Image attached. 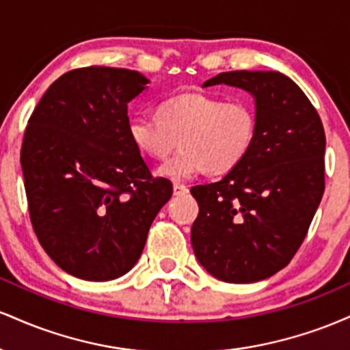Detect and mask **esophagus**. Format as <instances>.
<instances>
[{
	"label": "esophagus",
	"mask_w": 350,
	"mask_h": 350,
	"mask_svg": "<svg viewBox=\"0 0 350 350\" xmlns=\"http://www.w3.org/2000/svg\"><path fill=\"white\" fill-rule=\"evenodd\" d=\"M172 191H174V196H186L187 192H189V187L187 186H184V184H174V186H172Z\"/></svg>",
	"instance_id": "1"
}]
</instances>
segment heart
<instances>
[{
    "label": "heart",
    "instance_id": "obj_1",
    "mask_svg": "<svg viewBox=\"0 0 350 350\" xmlns=\"http://www.w3.org/2000/svg\"><path fill=\"white\" fill-rule=\"evenodd\" d=\"M255 113L243 102H224L199 92L171 97L159 105L158 116L135 115L128 135L143 154L164 159L180 144L158 174L184 183L202 172L226 174L247 158L255 139Z\"/></svg>",
    "mask_w": 350,
    "mask_h": 350
}]
</instances>
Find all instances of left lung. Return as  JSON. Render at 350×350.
<instances>
[{
    "mask_svg": "<svg viewBox=\"0 0 350 350\" xmlns=\"http://www.w3.org/2000/svg\"><path fill=\"white\" fill-rule=\"evenodd\" d=\"M242 88L255 100V139L235 170L194 186L191 243L199 263L227 283H255L286 267L324 192L326 136L316 108L275 70L222 72L202 87Z\"/></svg>",
    "mask_w": 350,
    "mask_h": 350,
    "instance_id": "8db88e82",
    "label": "left lung"
}]
</instances>
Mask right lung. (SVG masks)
<instances>
[{
	"instance_id": "add662e5",
	"label": "right lung",
	"mask_w": 350,
	"mask_h": 350,
	"mask_svg": "<svg viewBox=\"0 0 350 350\" xmlns=\"http://www.w3.org/2000/svg\"><path fill=\"white\" fill-rule=\"evenodd\" d=\"M136 70L64 74L34 108L21 148L29 215L54 263L80 280L110 281L135 267L172 196L128 135V103L146 90Z\"/></svg>"
}]
</instances>
